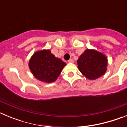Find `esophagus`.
<instances>
[{
    "instance_id": "34e87169",
    "label": "esophagus",
    "mask_w": 127,
    "mask_h": 127,
    "mask_svg": "<svg viewBox=\"0 0 127 127\" xmlns=\"http://www.w3.org/2000/svg\"><path fill=\"white\" fill-rule=\"evenodd\" d=\"M68 62H69V63H73L74 62V60H73V59H70V60H69Z\"/></svg>"
}]
</instances>
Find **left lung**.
<instances>
[{"label":"left lung","instance_id":"left-lung-1","mask_svg":"<svg viewBox=\"0 0 127 127\" xmlns=\"http://www.w3.org/2000/svg\"><path fill=\"white\" fill-rule=\"evenodd\" d=\"M77 68L83 76L90 80L101 77L107 70V58L97 50L86 49L78 58Z\"/></svg>","mask_w":127,"mask_h":127}]
</instances>
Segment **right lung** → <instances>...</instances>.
Segmentation results:
<instances>
[{
	"label": "right lung",
	"mask_w": 127,
	"mask_h": 127,
	"mask_svg": "<svg viewBox=\"0 0 127 127\" xmlns=\"http://www.w3.org/2000/svg\"><path fill=\"white\" fill-rule=\"evenodd\" d=\"M63 62L51 53L50 50L37 51L30 58L29 67L37 79L44 83H53L60 76L66 65Z\"/></svg>",
	"instance_id": "right-lung-1"
}]
</instances>
